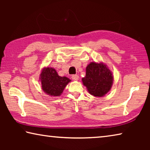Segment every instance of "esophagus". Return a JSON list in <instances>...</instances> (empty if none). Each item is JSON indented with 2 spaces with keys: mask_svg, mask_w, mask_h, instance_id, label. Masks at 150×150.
I'll return each mask as SVG.
<instances>
[{
  "mask_svg": "<svg viewBox=\"0 0 150 150\" xmlns=\"http://www.w3.org/2000/svg\"><path fill=\"white\" fill-rule=\"evenodd\" d=\"M71 78L73 81H77L79 79V76L77 75H73Z\"/></svg>",
  "mask_w": 150,
  "mask_h": 150,
  "instance_id": "esophagus-1",
  "label": "esophagus"
}]
</instances>
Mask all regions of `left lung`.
Wrapping results in <instances>:
<instances>
[{
	"label": "left lung",
	"mask_w": 150,
	"mask_h": 150,
	"mask_svg": "<svg viewBox=\"0 0 150 150\" xmlns=\"http://www.w3.org/2000/svg\"><path fill=\"white\" fill-rule=\"evenodd\" d=\"M82 81L91 95L100 97L110 91L113 77L105 64L91 62L86 67V75Z\"/></svg>",
	"instance_id": "obj_1"
}]
</instances>
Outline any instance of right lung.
<instances>
[{
  "label": "right lung",
  "instance_id": "add662e5",
  "mask_svg": "<svg viewBox=\"0 0 150 150\" xmlns=\"http://www.w3.org/2000/svg\"><path fill=\"white\" fill-rule=\"evenodd\" d=\"M42 87L45 93L50 96L61 95L71 80L66 77H60L54 68L46 67L43 69L40 75Z\"/></svg>",
  "mask_w": 150,
  "mask_h": 150
}]
</instances>
